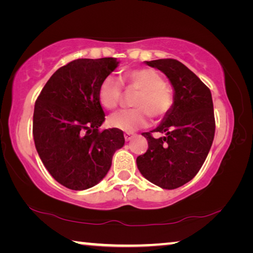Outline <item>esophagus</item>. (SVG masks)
I'll use <instances>...</instances> for the list:
<instances>
[{
  "label": "esophagus",
  "mask_w": 253,
  "mask_h": 253,
  "mask_svg": "<svg viewBox=\"0 0 253 253\" xmlns=\"http://www.w3.org/2000/svg\"><path fill=\"white\" fill-rule=\"evenodd\" d=\"M124 137H125L126 142H129V140L134 138V134H132V132H125V134H124Z\"/></svg>",
  "instance_id": "34e87169"
}]
</instances>
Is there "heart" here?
Wrapping results in <instances>:
<instances>
[{
	"label": "heart",
	"mask_w": 253,
	"mask_h": 253,
	"mask_svg": "<svg viewBox=\"0 0 253 253\" xmlns=\"http://www.w3.org/2000/svg\"><path fill=\"white\" fill-rule=\"evenodd\" d=\"M122 80L127 88L138 90L134 100L136 108L119 110L111 115L108 119L111 127L130 132L148 126L152 116L156 121L168 116L174 105V93L156 70L151 68L132 69L127 71ZM122 92L121 80L108 76L101 81L98 98L105 108L114 109L121 102Z\"/></svg>",
	"instance_id": "1"
}]
</instances>
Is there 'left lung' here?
Listing matches in <instances>:
<instances>
[{"instance_id":"obj_1","label":"left lung","mask_w":253,"mask_h":253,"mask_svg":"<svg viewBox=\"0 0 253 253\" xmlns=\"http://www.w3.org/2000/svg\"><path fill=\"white\" fill-rule=\"evenodd\" d=\"M168 77L174 89V105L151 132H143L148 149L137 157V168L155 185L174 190L193 178L212 146L215 121L210 89L194 72L175 59L146 61ZM166 135L154 139L151 132Z\"/></svg>"}]
</instances>
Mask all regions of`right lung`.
Masks as SVG:
<instances>
[{
    "mask_svg": "<svg viewBox=\"0 0 253 253\" xmlns=\"http://www.w3.org/2000/svg\"><path fill=\"white\" fill-rule=\"evenodd\" d=\"M118 65L116 58L74 60L51 76L34 105L37 152L51 176L70 190L99 183L125 144L121 129L99 131L105 113L98 90Z\"/></svg>",
    "mask_w": 253,
    "mask_h": 253,
    "instance_id": "1",
    "label": "right lung"
}]
</instances>
